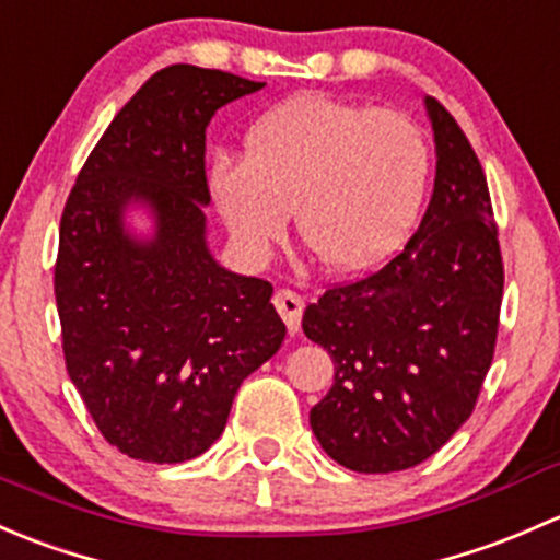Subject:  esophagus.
Returning <instances> with one entry per match:
<instances>
[{"label": "esophagus", "mask_w": 560, "mask_h": 560, "mask_svg": "<svg viewBox=\"0 0 560 560\" xmlns=\"http://www.w3.org/2000/svg\"><path fill=\"white\" fill-rule=\"evenodd\" d=\"M275 307H278L280 318L285 320L288 331L296 334L299 326H302V310H304V299L299 296V293L288 291V288H280L278 293H275Z\"/></svg>", "instance_id": "34e87169"}]
</instances>
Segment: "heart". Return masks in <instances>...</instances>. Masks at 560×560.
<instances>
[{"mask_svg": "<svg viewBox=\"0 0 560 560\" xmlns=\"http://www.w3.org/2000/svg\"><path fill=\"white\" fill-rule=\"evenodd\" d=\"M429 177V140L409 115L302 94L247 129L245 159L212 161L207 186L250 256H264L296 210L302 242L323 267L355 272L405 245Z\"/></svg>", "mask_w": 560, "mask_h": 560, "instance_id": "heart-1", "label": "heart"}]
</instances>
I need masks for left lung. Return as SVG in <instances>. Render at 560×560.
<instances>
[{"mask_svg":"<svg viewBox=\"0 0 560 560\" xmlns=\"http://www.w3.org/2000/svg\"><path fill=\"white\" fill-rule=\"evenodd\" d=\"M436 177L405 250L304 310L334 385L310 409L320 447L345 469L388 475L431 458L466 423L493 361L504 264L480 159L425 96Z\"/></svg>","mask_w":560,"mask_h":560,"instance_id":"left-lung-1","label":"left lung"}]
</instances>
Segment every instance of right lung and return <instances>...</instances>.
Wrapping results in <instances>:
<instances>
[{
  "label": "right lung",
  "mask_w": 560,
  "mask_h": 560,
  "mask_svg": "<svg viewBox=\"0 0 560 560\" xmlns=\"http://www.w3.org/2000/svg\"><path fill=\"white\" fill-rule=\"evenodd\" d=\"M264 83L172 65L113 118L69 191L56 307L69 380L113 447L180 464L223 434L242 380L272 359L285 323L272 285L223 269L207 247L205 131ZM154 234L125 226L129 206Z\"/></svg>",
  "instance_id": "1"
}]
</instances>
